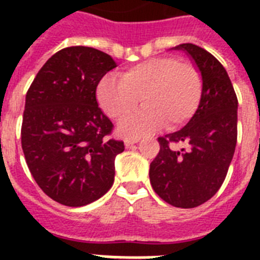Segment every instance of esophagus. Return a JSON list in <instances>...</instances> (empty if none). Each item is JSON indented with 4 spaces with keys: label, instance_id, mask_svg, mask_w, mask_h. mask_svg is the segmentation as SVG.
Returning a JSON list of instances; mask_svg holds the SVG:
<instances>
[{
    "label": "esophagus",
    "instance_id": "34e87169",
    "mask_svg": "<svg viewBox=\"0 0 260 260\" xmlns=\"http://www.w3.org/2000/svg\"><path fill=\"white\" fill-rule=\"evenodd\" d=\"M138 142H139V139H125L124 144H125L126 148H129V147H132L134 144H136Z\"/></svg>",
    "mask_w": 260,
    "mask_h": 260
}]
</instances>
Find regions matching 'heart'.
<instances>
[{"label": "heart", "instance_id": "obj_1", "mask_svg": "<svg viewBox=\"0 0 260 260\" xmlns=\"http://www.w3.org/2000/svg\"><path fill=\"white\" fill-rule=\"evenodd\" d=\"M98 105L118 125L125 138L152 134L165 124L174 131L190 121L202 98V77L197 67L174 56L154 58L126 69L120 79L106 75L95 90Z\"/></svg>", "mask_w": 260, "mask_h": 260}]
</instances>
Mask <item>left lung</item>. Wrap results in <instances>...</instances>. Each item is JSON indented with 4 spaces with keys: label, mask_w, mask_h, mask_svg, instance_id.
I'll use <instances>...</instances> for the list:
<instances>
[{
    "label": "left lung",
    "mask_w": 260,
    "mask_h": 260,
    "mask_svg": "<svg viewBox=\"0 0 260 260\" xmlns=\"http://www.w3.org/2000/svg\"><path fill=\"white\" fill-rule=\"evenodd\" d=\"M173 50L185 51L200 70L202 98L182 129L158 139L150 181L163 201L189 209L210 200L225 179L238 140V97L225 69L208 51L191 43ZM171 142H186L189 150H171Z\"/></svg>",
    "instance_id": "8db88e82"
}]
</instances>
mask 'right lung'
I'll return each instance as SVG.
<instances>
[{
	"instance_id": "add662e5",
	"label": "right lung",
	"mask_w": 260,
	"mask_h": 260,
	"mask_svg": "<svg viewBox=\"0 0 260 260\" xmlns=\"http://www.w3.org/2000/svg\"><path fill=\"white\" fill-rule=\"evenodd\" d=\"M112 56L91 47L52 55L25 97L21 147L32 177L54 201L83 206L114 182V159L124 143L108 139L113 124L98 108L95 90Z\"/></svg>"
}]
</instances>
